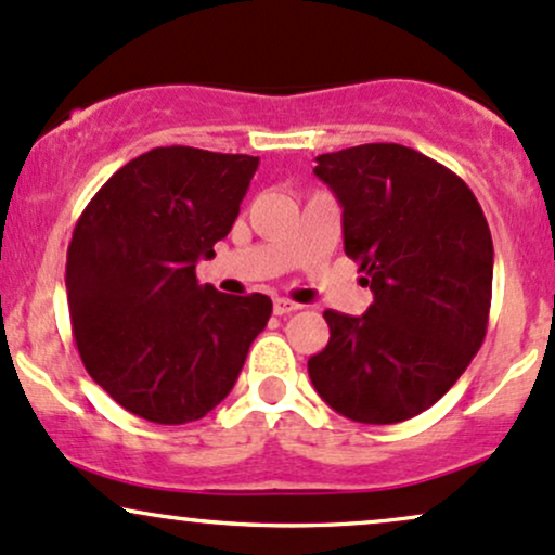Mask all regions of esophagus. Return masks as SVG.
Wrapping results in <instances>:
<instances>
[{"instance_id":"esophagus-1","label":"esophagus","mask_w":555,"mask_h":555,"mask_svg":"<svg viewBox=\"0 0 555 555\" xmlns=\"http://www.w3.org/2000/svg\"><path fill=\"white\" fill-rule=\"evenodd\" d=\"M296 309H301V307H298L296 301H288V298H275V301H272V311H275L278 317L291 314V311H296Z\"/></svg>"}]
</instances>
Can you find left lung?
Instances as JSON below:
<instances>
[{
  "label": "left lung",
  "mask_w": 555,
  "mask_h": 555,
  "mask_svg": "<svg viewBox=\"0 0 555 555\" xmlns=\"http://www.w3.org/2000/svg\"><path fill=\"white\" fill-rule=\"evenodd\" d=\"M314 172L344 207L346 257L375 301L361 317L325 311L311 385L353 422L412 420L451 390L488 333V220L456 172L401 143L320 154Z\"/></svg>",
  "instance_id": "left-lung-1"
}]
</instances>
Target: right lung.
<instances>
[{
  "label": "right lung",
  "instance_id": "right-lung-1",
  "mask_svg": "<svg viewBox=\"0 0 555 555\" xmlns=\"http://www.w3.org/2000/svg\"><path fill=\"white\" fill-rule=\"evenodd\" d=\"M259 157L157 146L112 176L67 246V307L80 361L141 420L185 425L233 390L264 330V294L198 285L196 261L233 228Z\"/></svg>",
  "mask_w": 555,
  "mask_h": 555
}]
</instances>
